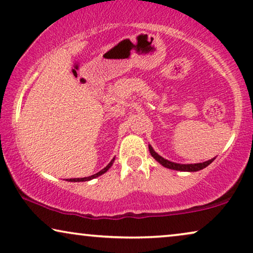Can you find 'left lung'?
Masks as SVG:
<instances>
[{"instance_id": "1", "label": "left lung", "mask_w": 253, "mask_h": 253, "mask_svg": "<svg viewBox=\"0 0 253 253\" xmlns=\"http://www.w3.org/2000/svg\"><path fill=\"white\" fill-rule=\"evenodd\" d=\"M148 150H150V153L152 157H153L155 160H157L159 164L164 166L166 168H169V169H174V170H179V171H198V170H202V169L206 168L207 166L210 164H212L214 159H211L209 161H205V162H200V164H188V165H182V164H176V162H171L167 160V159L162 158L161 155H159L157 152L153 150V147L151 146V145H148Z\"/></svg>"}]
</instances>
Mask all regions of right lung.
I'll list each match as a JSON object with an SVG mask.
<instances>
[{
    "instance_id": "1",
    "label": "right lung",
    "mask_w": 253,
    "mask_h": 253,
    "mask_svg": "<svg viewBox=\"0 0 253 253\" xmlns=\"http://www.w3.org/2000/svg\"><path fill=\"white\" fill-rule=\"evenodd\" d=\"M114 160H115V158H113V160L110 161L109 164L107 165L106 167L102 169V170H100L99 172H96V174H94V175H91V176H88V177H83V178H69V179H67V181H69V182H85V181H91V179L98 177V176L102 175V174H105V172H106L107 170H108V169L113 166Z\"/></svg>"
}]
</instances>
